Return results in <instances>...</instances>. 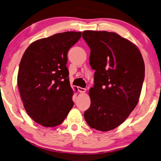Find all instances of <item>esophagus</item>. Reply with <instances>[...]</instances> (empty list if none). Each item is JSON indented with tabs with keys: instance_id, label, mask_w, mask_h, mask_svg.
Returning a JSON list of instances; mask_svg holds the SVG:
<instances>
[{
	"instance_id": "34e87169",
	"label": "esophagus",
	"mask_w": 161,
	"mask_h": 161,
	"mask_svg": "<svg viewBox=\"0 0 161 161\" xmlns=\"http://www.w3.org/2000/svg\"><path fill=\"white\" fill-rule=\"evenodd\" d=\"M78 91L80 92H81V93H84V92H86V89L85 88H82V87H80V86H79V87H78Z\"/></svg>"
}]
</instances>
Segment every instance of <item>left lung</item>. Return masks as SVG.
<instances>
[{"label": "left lung", "instance_id": "obj_1", "mask_svg": "<svg viewBox=\"0 0 161 161\" xmlns=\"http://www.w3.org/2000/svg\"><path fill=\"white\" fill-rule=\"evenodd\" d=\"M90 48V64L95 70L91 104L84 117L88 125L106 132L118 127L138 103L145 77L140 51L116 33L85 31Z\"/></svg>", "mask_w": 161, "mask_h": 161}]
</instances>
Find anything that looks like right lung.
Returning <instances> with one entry per match:
<instances>
[{
    "label": "right lung",
    "mask_w": 161,
    "mask_h": 161,
    "mask_svg": "<svg viewBox=\"0 0 161 161\" xmlns=\"http://www.w3.org/2000/svg\"><path fill=\"white\" fill-rule=\"evenodd\" d=\"M81 35L67 31L39 39L23 55L17 79L19 92L27 114L43 126L60 125L74 106L67 53Z\"/></svg>",
    "instance_id": "1"
}]
</instances>
